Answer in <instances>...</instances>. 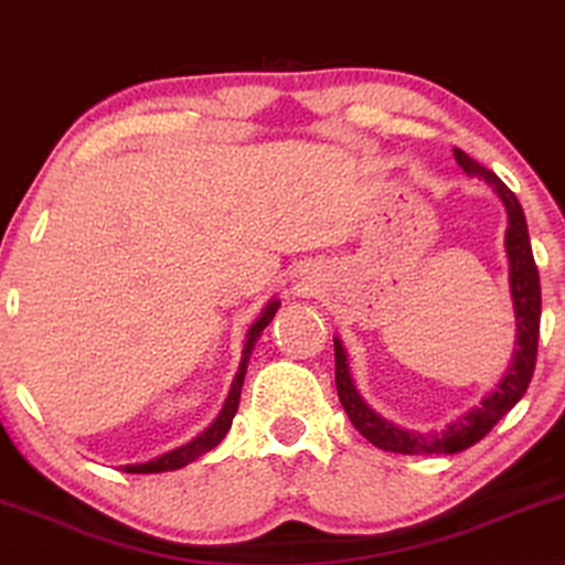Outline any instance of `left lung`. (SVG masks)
Here are the masks:
<instances>
[{"mask_svg": "<svg viewBox=\"0 0 565 565\" xmlns=\"http://www.w3.org/2000/svg\"><path fill=\"white\" fill-rule=\"evenodd\" d=\"M455 160L468 175L483 178L488 185L499 193L509 214V227H507V255H509V289L511 299H514V318H516V349L514 359H511L507 374L499 382V387L491 395L483 397V403L465 413L449 424L445 431H408L390 424L387 418H382L377 411H372L364 403V397L359 395L356 385L351 380L349 370V356L341 338H333L335 343V387L338 397H341L343 411L349 413L351 424L356 426V431L370 439L374 447L385 449V452L395 455H455L462 452L483 439L514 405L522 401V395L527 393L532 372L537 364V338H540V310H543V297H540V276L535 258H532V245H530V232L527 222H524V212L519 206L516 195L503 185V180L495 172L486 170L483 164H478L472 157H468L462 149H455Z\"/></svg>", "mask_w": 565, "mask_h": 565, "instance_id": "1", "label": "left lung"}]
</instances>
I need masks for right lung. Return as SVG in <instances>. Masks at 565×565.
Listing matches in <instances>:
<instances>
[{
    "label": "right lung",
    "instance_id": "right-lung-1",
    "mask_svg": "<svg viewBox=\"0 0 565 565\" xmlns=\"http://www.w3.org/2000/svg\"><path fill=\"white\" fill-rule=\"evenodd\" d=\"M278 310V302L274 299V302L266 305V310L260 312V318L253 322L250 330H247V341H245V349H243V361H239V370L235 374V380H232V387H230V395L227 401H224L220 416L214 418L212 426H206L204 431H201L199 436H193L191 441L183 447H175L170 449V452H164L160 457H154V460L149 462H139V465H124V472H168V470H180L185 468V465H191L193 460H199V457H204L206 452H212V449L220 445V441L227 436L230 426H232V418H235L237 413V405H239V393H243V382H245V372H247V361H250V353H253V345L255 341H258L263 328L268 326L270 320H274V315Z\"/></svg>",
    "mask_w": 565,
    "mask_h": 565
}]
</instances>
